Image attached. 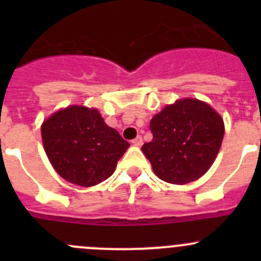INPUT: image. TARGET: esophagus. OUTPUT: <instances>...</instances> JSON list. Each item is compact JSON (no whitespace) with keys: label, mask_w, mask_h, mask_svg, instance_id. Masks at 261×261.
<instances>
[{"label":"esophagus","mask_w":261,"mask_h":261,"mask_svg":"<svg viewBox=\"0 0 261 261\" xmlns=\"http://www.w3.org/2000/svg\"><path fill=\"white\" fill-rule=\"evenodd\" d=\"M141 144H143V138H141L140 135L136 136V138L133 140V145L134 146H141Z\"/></svg>","instance_id":"obj_1"}]
</instances>
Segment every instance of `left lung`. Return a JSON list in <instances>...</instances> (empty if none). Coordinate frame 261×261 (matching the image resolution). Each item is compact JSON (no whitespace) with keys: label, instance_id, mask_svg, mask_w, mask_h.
I'll list each match as a JSON object with an SVG mask.
<instances>
[{"label":"left lung","instance_id":"1","mask_svg":"<svg viewBox=\"0 0 261 261\" xmlns=\"http://www.w3.org/2000/svg\"><path fill=\"white\" fill-rule=\"evenodd\" d=\"M152 140L141 150L158 178L187 184L212 167L225 135L221 115L207 102L186 97L167 105L150 121Z\"/></svg>","mask_w":261,"mask_h":261}]
</instances>
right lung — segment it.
<instances>
[{
  "instance_id": "obj_1",
  "label": "right lung",
  "mask_w": 261,
  "mask_h": 261,
  "mask_svg": "<svg viewBox=\"0 0 261 261\" xmlns=\"http://www.w3.org/2000/svg\"><path fill=\"white\" fill-rule=\"evenodd\" d=\"M44 150L55 172L69 183L93 187L114 174L130 144L105 122L97 109L72 105L41 123Z\"/></svg>"
}]
</instances>
